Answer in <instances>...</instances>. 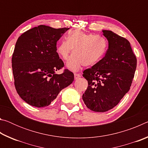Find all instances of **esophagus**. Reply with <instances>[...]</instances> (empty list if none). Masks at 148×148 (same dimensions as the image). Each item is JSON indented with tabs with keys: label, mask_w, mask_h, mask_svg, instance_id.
I'll list each match as a JSON object with an SVG mask.
<instances>
[{
	"label": "esophagus",
	"mask_w": 148,
	"mask_h": 148,
	"mask_svg": "<svg viewBox=\"0 0 148 148\" xmlns=\"http://www.w3.org/2000/svg\"><path fill=\"white\" fill-rule=\"evenodd\" d=\"M82 77V74H79V73H74V79H77L79 77Z\"/></svg>",
	"instance_id": "esophagus-1"
}]
</instances>
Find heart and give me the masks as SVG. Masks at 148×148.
I'll use <instances>...</instances> for the list:
<instances>
[{
	"mask_svg": "<svg viewBox=\"0 0 148 148\" xmlns=\"http://www.w3.org/2000/svg\"><path fill=\"white\" fill-rule=\"evenodd\" d=\"M107 42L100 35L87 33L80 30L70 32L66 40L60 42L57 52L61 58L67 61L74 49V53L66 66L77 71L82 66H89L97 63L106 53Z\"/></svg>",
	"mask_w": 148,
	"mask_h": 148,
	"instance_id": "heart-1",
	"label": "heart"
}]
</instances>
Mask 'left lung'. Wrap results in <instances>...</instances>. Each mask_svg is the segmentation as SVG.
<instances>
[{
	"label": "left lung",
	"instance_id": "8db88e82",
	"mask_svg": "<svg viewBox=\"0 0 148 148\" xmlns=\"http://www.w3.org/2000/svg\"><path fill=\"white\" fill-rule=\"evenodd\" d=\"M102 32L108 41L106 53L83 72L88 87L82 99L89 109L97 112L112 109L129 91L137 63L126 38L111 31L103 30Z\"/></svg>",
	"mask_w": 148,
	"mask_h": 148
}]
</instances>
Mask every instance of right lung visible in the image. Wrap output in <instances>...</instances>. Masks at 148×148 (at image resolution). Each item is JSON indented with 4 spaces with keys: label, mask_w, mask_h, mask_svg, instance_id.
I'll use <instances>...</instances> for the list:
<instances>
[{
    "label": "right lung",
    "mask_w": 148,
    "mask_h": 148,
    "mask_svg": "<svg viewBox=\"0 0 148 148\" xmlns=\"http://www.w3.org/2000/svg\"><path fill=\"white\" fill-rule=\"evenodd\" d=\"M69 29L41 25L17 39L12 59L14 85L27 104L47 106L73 82L74 74L68 69L61 74L56 73L64 66L57 52V42Z\"/></svg>",
    "instance_id": "add662e5"
}]
</instances>
